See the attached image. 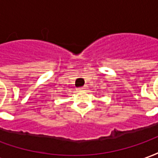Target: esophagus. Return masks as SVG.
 <instances>
[{
    "label": "esophagus",
    "instance_id": "34e87169",
    "mask_svg": "<svg viewBox=\"0 0 158 158\" xmlns=\"http://www.w3.org/2000/svg\"><path fill=\"white\" fill-rule=\"evenodd\" d=\"M85 89H86V86H84V87H80V88H79L78 90H79V91H85Z\"/></svg>",
    "mask_w": 158,
    "mask_h": 158
}]
</instances>
